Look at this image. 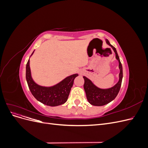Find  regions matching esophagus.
Instances as JSON below:
<instances>
[{
    "mask_svg": "<svg viewBox=\"0 0 148 148\" xmlns=\"http://www.w3.org/2000/svg\"><path fill=\"white\" fill-rule=\"evenodd\" d=\"M79 74H80V75H81V73H79Z\"/></svg>",
    "mask_w": 148,
    "mask_h": 148,
    "instance_id": "34e87169",
    "label": "esophagus"
}]
</instances>
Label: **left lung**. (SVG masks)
Wrapping results in <instances>:
<instances>
[{
	"label": "left lung",
	"instance_id": "obj_1",
	"mask_svg": "<svg viewBox=\"0 0 148 148\" xmlns=\"http://www.w3.org/2000/svg\"><path fill=\"white\" fill-rule=\"evenodd\" d=\"M106 42L109 46L112 48L115 53V59L119 62V68L120 70L119 81L112 87L102 89L96 86L91 82V80L84 76L83 78L84 80V83L83 87L85 92H86V98L89 104L95 106H102L112 101L117 96L120 91L123 78L122 65L120 62L117 50L112 45H111L108 39H106Z\"/></svg>",
	"mask_w": 148,
	"mask_h": 148
}]
</instances>
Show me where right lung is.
<instances>
[{
  "label": "right lung",
  "instance_id": "right-lung-1",
  "mask_svg": "<svg viewBox=\"0 0 148 148\" xmlns=\"http://www.w3.org/2000/svg\"><path fill=\"white\" fill-rule=\"evenodd\" d=\"M34 52V51L31 56L33 54ZM78 76V74L71 75L53 86H42L35 83L31 77L29 59L26 66V82L31 92L38 101L51 107L60 106L66 102L71 88L73 86L74 79Z\"/></svg>",
  "mask_w": 148,
  "mask_h": 148
}]
</instances>
